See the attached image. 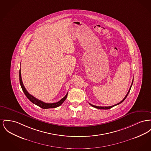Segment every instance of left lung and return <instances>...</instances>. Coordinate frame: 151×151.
<instances>
[{"instance_id": "obj_1", "label": "left lung", "mask_w": 151, "mask_h": 151, "mask_svg": "<svg viewBox=\"0 0 151 151\" xmlns=\"http://www.w3.org/2000/svg\"><path fill=\"white\" fill-rule=\"evenodd\" d=\"M133 79L132 80V84H131V87H130V88L129 89V91H128V93H127V94L126 95V96H125V98L123 99V100H122V101H121L120 103H117V104H115V105H114V106H93V105H92V104H90V103H89L91 106H93V107H95V108H98V109H110V108H112V107H114V106H117V105H119V104H120V103H122L123 101H124V100L126 99V98L127 97V96H128V93H129V91H130V90H131V87H132V84H133Z\"/></svg>"}]
</instances>
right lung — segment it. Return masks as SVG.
Segmentation results:
<instances>
[{
    "label": "right lung",
    "mask_w": 151,
    "mask_h": 151,
    "mask_svg": "<svg viewBox=\"0 0 151 151\" xmlns=\"http://www.w3.org/2000/svg\"><path fill=\"white\" fill-rule=\"evenodd\" d=\"M19 81H20V84L21 86V87L22 88V90L23 91V92L24 93L25 95L32 103L35 104L36 106H40V108H43V109H48V108H56L58 106H61L63 104V103L65 101V100L66 99V98L67 97V95L68 93L66 94V95L62 98L60 101H59L58 102L56 103H45L40 100H38L37 99L34 97L32 95H31V94H29L28 92H27L26 89L25 88L23 83L22 82V76H21V72H20V69L19 70Z\"/></svg>",
    "instance_id": "add662e5"
}]
</instances>
